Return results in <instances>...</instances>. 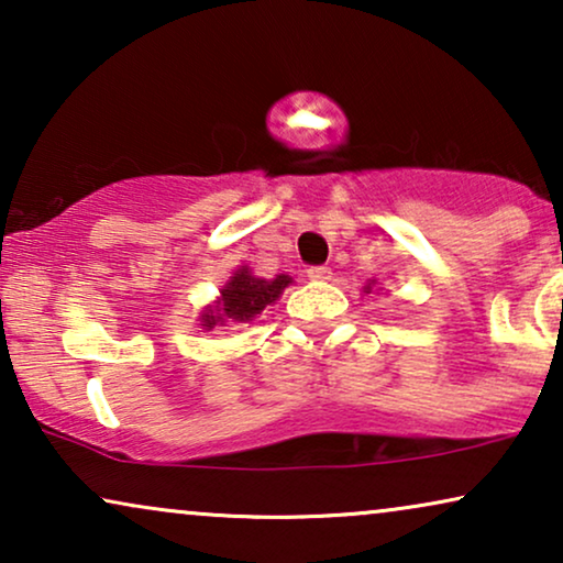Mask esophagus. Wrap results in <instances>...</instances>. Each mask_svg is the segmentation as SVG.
<instances>
[{
    "mask_svg": "<svg viewBox=\"0 0 563 563\" xmlns=\"http://www.w3.org/2000/svg\"><path fill=\"white\" fill-rule=\"evenodd\" d=\"M307 276H310L312 282H328L330 279V268L328 266H310V268H307Z\"/></svg>",
    "mask_w": 563,
    "mask_h": 563,
    "instance_id": "obj_1",
    "label": "esophagus"
}]
</instances>
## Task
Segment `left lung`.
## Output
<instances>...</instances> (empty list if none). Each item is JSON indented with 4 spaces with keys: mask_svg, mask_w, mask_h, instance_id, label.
I'll use <instances>...</instances> for the list:
<instances>
[{
    "mask_svg": "<svg viewBox=\"0 0 563 563\" xmlns=\"http://www.w3.org/2000/svg\"><path fill=\"white\" fill-rule=\"evenodd\" d=\"M374 284H376V282H374V279H372V282H368V284H366V287H364V291H366V295H372V287H374Z\"/></svg>",
    "mask_w": 563,
    "mask_h": 563,
    "instance_id": "left-lung-1",
    "label": "left lung"
}]
</instances>
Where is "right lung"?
<instances>
[{
  "instance_id": "add662e5",
  "label": "right lung",
  "mask_w": 563,
  "mask_h": 563,
  "mask_svg": "<svg viewBox=\"0 0 563 563\" xmlns=\"http://www.w3.org/2000/svg\"><path fill=\"white\" fill-rule=\"evenodd\" d=\"M289 284L291 279L287 274L274 276V279H261V276H253L249 272V266H241L233 276H230L225 287L220 289L218 302L205 307L202 314H199L202 330L225 325L228 320L233 322L253 320L256 314L264 312L266 305H274Z\"/></svg>"
}]
</instances>
